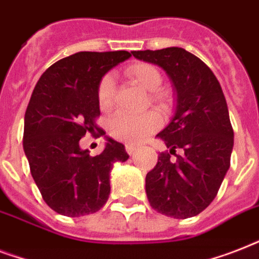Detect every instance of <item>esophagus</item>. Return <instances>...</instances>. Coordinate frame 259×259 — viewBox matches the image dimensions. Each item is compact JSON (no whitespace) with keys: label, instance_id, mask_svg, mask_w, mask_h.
I'll return each mask as SVG.
<instances>
[{"label":"esophagus","instance_id":"34e87169","mask_svg":"<svg viewBox=\"0 0 259 259\" xmlns=\"http://www.w3.org/2000/svg\"><path fill=\"white\" fill-rule=\"evenodd\" d=\"M125 149L126 152L129 154H133L136 150H137V146H134V145H130V144H127V145H125Z\"/></svg>","mask_w":259,"mask_h":259}]
</instances>
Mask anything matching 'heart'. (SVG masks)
Returning <instances> with one entry per match:
<instances>
[{"label": "heart", "instance_id": "heart-1", "mask_svg": "<svg viewBox=\"0 0 259 259\" xmlns=\"http://www.w3.org/2000/svg\"><path fill=\"white\" fill-rule=\"evenodd\" d=\"M127 78L136 82L148 93V101L160 109H169L173 103V93L168 87L161 86L162 75L149 63H136L125 70ZM115 82L111 75H105L98 86V103L103 111L113 107ZM161 125V118L156 111L149 110L142 114L117 113L107 122L109 133L114 138L126 144H140L154 133Z\"/></svg>", "mask_w": 259, "mask_h": 259}]
</instances>
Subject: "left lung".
<instances>
[{
    "instance_id": "left-lung-1",
    "label": "left lung",
    "mask_w": 259,
    "mask_h": 259,
    "mask_svg": "<svg viewBox=\"0 0 259 259\" xmlns=\"http://www.w3.org/2000/svg\"><path fill=\"white\" fill-rule=\"evenodd\" d=\"M132 54L164 68L177 91L176 114L157 134L168 150L146 175V196L162 215L192 218L211 204L230 168L234 130L226 98L212 71L188 51L170 47Z\"/></svg>"
}]
</instances>
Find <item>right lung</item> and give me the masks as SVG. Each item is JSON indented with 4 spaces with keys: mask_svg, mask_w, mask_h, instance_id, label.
Masks as SVG:
<instances>
[{
    "mask_svg": "<svg viewBox=\"0 0 259 259\" xmlns=\"http://www.w3.org/2000/svg\"><path fill=\"white\" fill-rule=\"evenodd\" d=\"M127 51L78 52L48 68L38 79L25 111L22 145L42 200L64 217L99 211L110 195V170L126 161L125 146L107 138L91 156L79 141L101 137L97 91L102 76L129 59Z\"/></svg>",
    "mask_w": 259,
    "mask_h": 259,
    "instance_id": "right-lung-1",
    "label": "right lung"
}]
</instances>
